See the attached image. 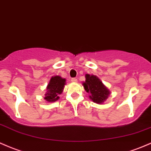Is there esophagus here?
I'll use <instances>...</instances> for the list:
<instances>
[{"label":"esophagus","instance_id":"obj_1","mask_svg":"<svg viewBox=\"0 0 151 151\" xmlns=\"http://www.w3.org/2000/svg\"><path fill=\"white\" fill-rule=\"evenodd\" d=\"M71 81H72V82H77V79L76 78H72L71 79Z\"/></svg>","mask_w":151,"mask_h":151}]
</instances>
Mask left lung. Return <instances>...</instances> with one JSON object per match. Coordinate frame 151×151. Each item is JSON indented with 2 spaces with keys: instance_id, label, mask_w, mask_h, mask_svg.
Wrapping results in <instances>:
<instances>
[{
  "instance_id": "left-lung-1",
  "label": "left lung",
  "mask_w": 151,
  "mask_h": 151,
  "mask_svg": "<svg viewBox=\"0 0 151 151\" xmlns=\"http://www.w3.org/2000/svg\"><path fill=\"white\" fill-rule=\"evenodd\" d=\"M85 78L86 80L83 83V86L86 92L89 94V98L95 103H103L110 95L109 89L96 76L87 74Z\"/></svg>"
}]
</instances>
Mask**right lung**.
<instances>
[{
  "instance_id": "1",
  "label": "right lung",
  "mask_w": 151,
  "mask_h": 151,
  "mask_svg": "<svg viewBox=\"0 0 151 151\" xmlns=\"http://www.w3.org/2000/svg\"><path fill=\"white\" fill-rule=\"evenodd\" d=\"M65 82L66 79L62 78L59 76H54L51 77L46 87V92L44 99L49 102H55L59 100V95L62 93L66 84Z\"/></svg>"
}]
</instances>
